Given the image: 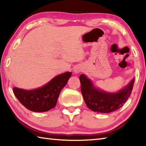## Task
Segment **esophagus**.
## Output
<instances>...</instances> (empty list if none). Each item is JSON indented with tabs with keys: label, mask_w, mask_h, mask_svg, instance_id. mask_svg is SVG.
Returning <instances> with one entry per match:
<instances>
[{
	"label": "esophagus",
	"mask_w": 146,
	"mask_h": 146,
	"mask_svg": "<svg viewBox=\"0 0 146 146\" xmlns=\"http://www.w3.org/2000/svg\"><path fill=\"white\" fill-rule=\"evenodd\" d=\"M82 70V68L80 66H76L75 68H74L73 71L75 73H79L80 72H81Z\"/></svg>",
	"instance_id": "esophagus-1"
}]
</instances>
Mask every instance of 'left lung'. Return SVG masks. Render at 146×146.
Here are the masks:
<instances>
[{
  "label": "left lung",
  "mask_w": 146,
  "mask_h": 146,
  "mask_svg": "<svg viewBox=\"0 0 146 146\" xmlns=\"http://www.w3.org/2000/svg\"><path fill=\"white\" fill-rule=\"evenodd\" d=\"M81 92L90 109L100 113H110L122 107L131 96L134 78L117 93H108L95 88L90 80L82 74L80 76Z\"/></svg>",
  "instance_id": "obj_1"
}]
</instances>
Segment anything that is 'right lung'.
<instances>
[{
    "mask_svg": "<svg viewBox=\"0 0 146 146\" xmlns=\"http://www.w3.org/2000/svg\"><path fill=\"white\" fill-rule=\"evenodd\" d=\"M71 72L55 76L41 88L26 90L14 88L13 92L21 103L27 109L36 112L47 111L55 107L61 90L66 85Z\"/></svg>",
    "mask_w": 146,
    "mask_h": 146,
    "instance_id": "right-lung-1",
    "label": "right lung"
}]
</instances>
